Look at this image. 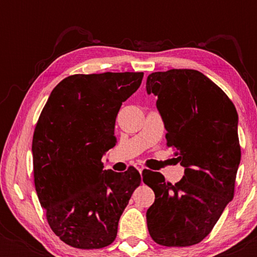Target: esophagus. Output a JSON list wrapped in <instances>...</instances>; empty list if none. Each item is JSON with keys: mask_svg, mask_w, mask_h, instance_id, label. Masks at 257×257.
Listing matches in <instances>:
<instances>
[{"mask_svg": "<svg viewBox=\"0 0 257 257\" xmlns=\"http://www.w3.org/2000/svg\"><path fill=\"white\" fill-rule=\"evenodd\" d=\"M135 167L137 168V170L139 171V173H142V172L144 171V167L142 166V165H139V164H136V165H135Z\"/></svg>", "mask_w": 257, "mask_h": 257, "instance_id": "obj_1", "label": "esophagus"}]
</instances>
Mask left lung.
<instances>
[{
	"label": "left lung",
	"instance_id": "left-lung-1",
	"mask_svg": "<svg viewBox=\"0 0 257 257\" xmlns=\"http://www.w3.org/2000/svg\"><path fill=\"white\" fill-rule=\"evenodd\" d=\"M147 93L166 128L185 175L172 185L159 173L144 175L156 200L147 209L150 235L167 247L202 241L234 196L241 160L237 112L227 94L196 70L172 69L147 77Z\"/></svg>",
	"mask_w": 257,
	"mask_h": 257
}]
</instances>
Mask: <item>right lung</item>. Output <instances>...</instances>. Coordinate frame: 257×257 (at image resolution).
I'll use <instances>...</instances> for the list:
<instances>
[{"label": "right lung", "mask_w": 257, "mask_h": 257, "mask_svg": "<svg viewBox=\"0 0 257 257\" xmlns=\"http://www.w3.org/2000/svg\"><path fill=\"white\" fill-rule=\"evenodd\" d=\"M143 72L73 75L51 91L33 138L35 187L49 226L66 244L99 249L142 182L139 172L103 170L117 143L115 118L138 90Z\"/></svg>", "instance_id": "obj_1"}]
</instances>
